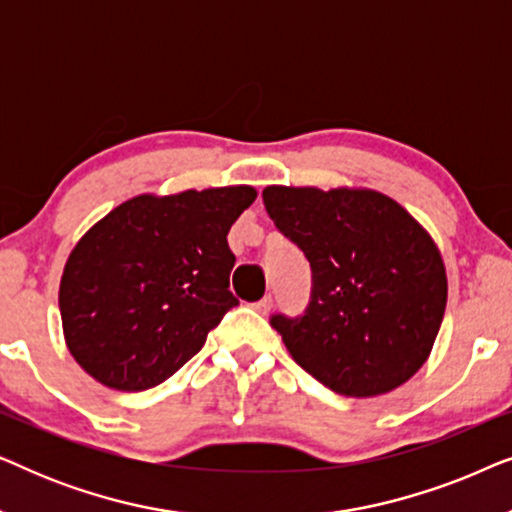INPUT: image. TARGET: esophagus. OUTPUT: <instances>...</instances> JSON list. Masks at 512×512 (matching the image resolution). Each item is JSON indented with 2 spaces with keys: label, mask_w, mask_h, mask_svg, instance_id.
<instances>
[{
  "label": "esophagus",
  "mask_w": 512,
  "mask_h": 512,
  "mask_svg": "<svg viewBox=\"0 0 512 512\" xmlns=\"http://www.w3.org/2000/svg\"><path fill=\"white\" fill-rule=\"evenodd\" d=\"M251 307H254L258 314H268L272 310V296L261 298V300H258V303H254Z\"/></svg>",
  "instance_id": "1"
}]
</instances>
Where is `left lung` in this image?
I'll use <instances>...</instances> for the list:
<instances>
[{"label":"left lung","instance_id":"left-lung-1","mask_svg":"<svg viewBox=\"0 0 512 512\" xmlns=\"http://www.w3.org/2000/svg\"><path fill=\"white\" fill-rule=\"evenodd\" d=\"M263 202L312 268L305 312L270 317L293 361L342 396H380L408 382L429 359L447 303L431 235L368 188L268 186Z\"/></svg>","mask_w":512,"mask_h":512}]
</instances>
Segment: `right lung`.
<instances>
[{
  "instance_id": "obj_1",
  "label": "right lung",
  "mask_w": 512,
  "mask_h": 512,
  "mask_svg": "<svg viewBox=\"0 0 512 512\" xmlns=\"http://www.w3.org/2000/svg\"><path fill=\"white\" fill-rule=\"evenodd\" d=\"M254 200L251 186L137 195L97 221L60 279L76 363L104 387L144 391L198 354L237 305L226 237Z\"/></svg>"
}]
</instances>
